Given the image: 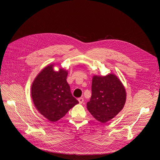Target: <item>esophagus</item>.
<instances>
[{"label":"esophagus","instance_id":"obj_1","mask_svg":"<svg viewBox=\"0 0 160 160\" xmlns=\"http://www.w3.org/2000/svg\"><path fill=\"white\" fill-rule=\"evenodd\" d=\"M78 101H79V102H80V104H82V103H83V98H79L78 99Z\"/></svg>","mask_w":160,"mask_h":160}]
</instances>
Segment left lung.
<instances>
[{
	"label": "left lung",
	"mask_w": 160,
	"mask_h": 160,
	"mask_svg": "<svg viewBox=\"0 0 160 160\" xmlns=\"http://www.w3.org/2000/svg\"><path fill=\"white\" fill-rule=\"evenodd\" d=\"M126 96L125 87L116 75H94L92 96L87 103V108L94 118L104 123L117 116L123 109Z\"/></svg>",
	"instance_id": "left-lung-1"
}]
</instances>
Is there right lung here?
<instances>
[{"mask_svg":"<svg viewBox=\"0 0 160 160\" xmlns=\"http://www.w3.org/2000/svg\"><path fill=\"white\" fill-rule=\"evenodd\" d=\"M67 76L68 72L63 68L56 72L53 64H50L38 73L32 83L31 95L33 104L49 122L59 120L78 103L71 93Z\"/></svg>","mask_w":160,"mask_h":160,"instance_id":"obj_1","label":"right lung"}]
</instances>
